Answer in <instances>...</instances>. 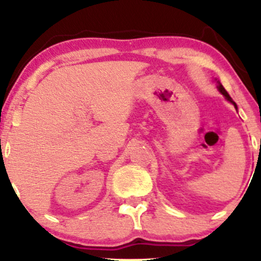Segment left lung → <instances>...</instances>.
Instances as JSON below:
<instances>
[{
    "label": "left lung",
    "mask_w": 261,
    "mask_h": 261,
    "mask_svg": "<svg viewBox=\"0 0 261 261\" xmlns=\"http://www.w3.org/2000/svg\"><path fill=\"white\" fill-rule=\"evenodd\" d=\"M217 83H218V86H217L218 91H220L221 93H222V94L224 95V97H226V99H227V100H229V101H230V103H232V104H233V106H234V107H236V109H237V104L234 103V101H233V100H232V98H230V97H229V94H228V93H227V91H226V89H224V87H223L222 85H221V82H220V81H217Z\"/></svg>",
    "instance_id": "1"
}]
</instances>
